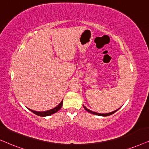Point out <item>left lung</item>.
<instances>
[{
    "label": "left lung",
    "mask_w": 149,
    "mask_h": 149,
    "mask_svg": "<svg viewBox=\"0 0 149 149\" xmlns=\"http://www.w3.org/2000/svg\"><path fill=\"white\" fill-rule=\"evenodd\" d=\"M83 107H84V109H85L86 111H88V113H92V114H94V115H96V116H111V115L113 114L114 113H116V112L117 111H118V109H117V110L114 111H112V112H111V113H95V112H94V111H90L89 109H88L87 108H86V107H84V105H83Z\"/></svg>",
    "instance_id": "left-lung-1"
}]
</instances>
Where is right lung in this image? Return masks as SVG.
<instances>
[{
    "instance_id": "obj_1",
    "label": "right lung",
    "mask_w": 149,
    "mask_h": 149,
    "mask_svg": "<svg viewBox=\"0 0 149 149\" xmlns=\"http://www.w3.org/2000/svg\"><path fill=\"white\" fill-rule=\"evenodd\" d=\"M63 100L61 101V102L60 103V104H58L57 107H55V108L50 109V110H49V111H36L31 110V109H29L31 111V112H33V113H35L36 115H37V116H42V117L49 116H51V115L55 113L61 109L62 106H63Z\"/></svg>"
}]
</instances>
